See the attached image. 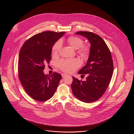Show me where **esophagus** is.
<instances>
[{
  "label": "esophagus",
  "mask_w": 134,
  "mask_h": 134,
  "mask_svg": "<svg viewBox=\"0 0 134 134\" xmlns=\"http://www.w3.org/2000/svg\"><path fill=\"white\" fill-rule=\"evenodd\" d=\"M67 75L66 74H64V73H63V74H62V77H65V76H66Z\"/></svg>",
  "instance_id": "1"
}]
</instances>
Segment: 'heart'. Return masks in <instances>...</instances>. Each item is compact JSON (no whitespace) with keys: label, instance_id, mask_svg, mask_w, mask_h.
Masks as SVG:
<instances>
[{"label":"heart","instance_id":"b5f03b06","mask_svg":"<svg viewBox=\"0 0 134 134\" xmlns=\"http://www.w3.org/2000/svg\"><path fill=\"white\" fill-rule=\"evenodd\" d=\"M69 45L74 49L78 50V53L82 55H86L89 52V49L87 47L83 46V40L81 38L77 36H70L67 40ZM62 47V42L61 40L57 41L52 47V53L53 54L58 53ZM57 65L63 71L66 72H72L81 66V63L77 59H62L60 60Z\"/></svg>","mask_w":134,"mask_h":134}]
</instances>
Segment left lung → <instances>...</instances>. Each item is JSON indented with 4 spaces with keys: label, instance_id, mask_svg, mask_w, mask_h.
I'll list each match as a JSON object with an SVG mask.
<instances>
[{
    "label": "left lung",
    "instance_id": "1",
    "mask_svg": "<svg viewBox=\"0 0 134 134\" xmlns=\"http://www.w3.org/2000/svg\"><path fill=\"white\" fill-rule=\"evenodd\" d=\"M76 34L86 37L91 47L87 63L78 72L82 75L87 74L86 80L80 81L72 77V92L74 96L82 102H94L102 96L111 80L113 64L111 52L99 35L84 31Z\"/></svg>",
    "mask_w": 134,
    "mask_h": 134
}]
</instances>
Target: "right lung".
<instances>
[{
    "label": "right lung",
    "instance_id": "right-lung-1",
    "mask_svg": "<svg viewBox=\"0 0 134 134\" xmlns=\"http://www.w3.org/2000/svg\"><path fill=\"white\" fill-rule=\"evenodd\" d=\"M65 33L46 31L35 34L22 47L18 59V77L32 99L46 101L53 97L62 76L57 72L45 74V64L51 60L54 43Z\"/></svg>",
    "mask_w": 134,
    "mask_h": 134
}]
</instances>
